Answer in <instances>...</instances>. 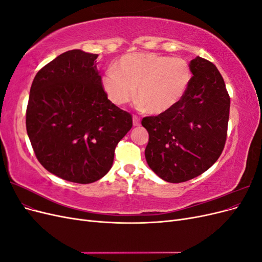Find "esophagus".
I'll list each match as a JSON object with an SVG mask.
<instances>
[{
    "instance_id": "obj_1",
    "label": "esophagus",
    "mask_w": 262,
    "mask_h": 262,
    "mask_svg": "<svg viewBox=\"0 0 262 262\" xmlns=\"http://www.w3.org/2000/svg\"><path fill=\"white\" fill-rule=\"evenodd\" d=\"M132 120H133V125H134V126L140 125V118H139L138 116L134 115V116L132 117Z\"/></svg>"
}]
</instances>
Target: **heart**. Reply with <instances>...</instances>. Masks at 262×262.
<instances>
[{"instance_id":"obj_1","label":"heart","mask_w":262,"mask_h":262,"mask_svg":"<svg viewBox=\"0 0 262 262\" xmlns=\"http://www.w3.org/2000/svg\"><path fill=\"white\" fill-rule=\"evenodd\" d=\"M190 80L191 73L185 60L139 52L119 59L115 68L106 71L101 85L108 98L118 106L129 102L137 87V104L149 113L160 114L184 97Z\"/></svg>"}]
</instances>
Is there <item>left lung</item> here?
<instances>
[{
	"instance_id": "8db88e82",
	"label": "left lung",
	"mask_w": 262,
	"mask_h": 262,
	"mask_svg": "<svg viewBox=\"0 0 262 262\" xmlns=\"http://www.w3.org/2000/svg\"><path fill=\"white\" fill-rule=\"evenodd\" d=\"M192 77L175 106L156 117H145L148 132L145 158L165 181L178 184L208 170L224 148L229 99L223 77L210 61H190Z\"/></svg>"
}]
</instances>
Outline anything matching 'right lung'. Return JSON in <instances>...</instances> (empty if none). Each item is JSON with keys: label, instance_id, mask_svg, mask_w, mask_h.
Listing matches in <instances>:
<instances>
[{"label": "right lung", "instance_id": "right-lung-1", "mask_svg": "<svg viewBox=\"0 0 262 262\" xmlns=\"http://www.w3.org/2000/svg\"><path fill=\"white\" fill-rule=\"evenodd\" d=\"M97 57L74 49L49 62L34 78L26 112L38 161L53 175L77 184L106 175L117 144L132 128L131 115L102 89Z\"/></svg>", "mask_w": 262, "mask_h": 262}]
</instances>
